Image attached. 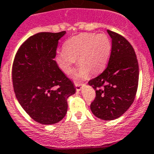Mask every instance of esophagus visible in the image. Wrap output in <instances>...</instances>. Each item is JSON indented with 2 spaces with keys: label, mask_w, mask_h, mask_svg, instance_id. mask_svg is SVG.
I'll return each mask as SVG.
<instances>
[{
  "label": "esophagus",
  "mask_w": 154,
  "mask_h": 154,
  "mask_svg": "<svg viewBox=\"0 0 154 154\" xmlns=\"http://www.w3.org/2000/svg\"><path fill=\"white\" fill-rule=\"evenodd\" d=\"M74 85H75V87H76V90H77V91H80V90H81V85L82 84H78V83H75V84H74Z\"/></svg>",
  "instance_id": "34e87169"
}]
</instances>
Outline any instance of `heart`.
Returning <instances> with one entry per match:
<instances>
[{
    "label": "heart",
    "instance_id": "1",
    "mask_svg": "<svg viewBox=\"0 0 154 154\" xmlns=\"http://www.w3.org/2000/svg\"><path fill=\"white\" fill-rule=\"evenodd\" d=\"M64 51L57 55V61L63 72L69 74L74 69L75 60L80 67L74 79L81 80L96 75L104 70L112 52V43L106 34L81 33L64 42Z\"/></svg>",
    "mask_w": 154,
    "mask_h": 154
}]
</instances>
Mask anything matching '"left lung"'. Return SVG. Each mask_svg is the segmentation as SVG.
<instances>
[{"label": "left lung", "instance_id": "left-lung-1", "mask_svg": "<svg viewBox=\"0 0 154 154\" xmlns=\"http://www.w3.org/2000/svg\"><path fill=\"white\" fill-rule=\"evenodd\" d=\"M112 38V52L106 70L88 84L96 90L90 105L95 116L114 120L122 116L133 103L137 93L139 67L131 45L119 34L107 30Z\"/></svg>", "mask_w": 154, "mask_h": 154}]
</instances>
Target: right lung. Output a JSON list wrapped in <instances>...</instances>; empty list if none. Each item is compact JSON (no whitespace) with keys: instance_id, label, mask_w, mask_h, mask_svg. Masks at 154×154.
I'll list each match as a JSON object with an SVG mask.
<instances>
[{"instance_id":"obj_1","label":"right lung","mask_w":154,"mask_h":154,"mask_svg":"<svg viewBox=\"0 0 154 154\" xmlns=\"http://www.w3.org/2000/svg\"><path fill=\"white\" fill-rule=\"evenodd\" d=\"M65 34V31L35 34L23 43L14 58L16 97L26 112L40 124L62 120L67 111V98L76 92L54 60L58 40Z\"/></svg>"}]
</instances>
